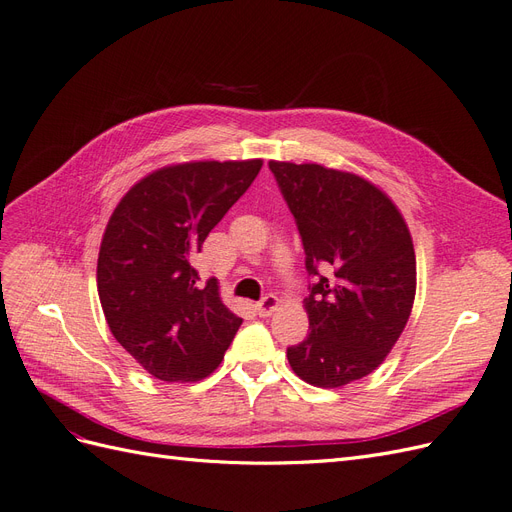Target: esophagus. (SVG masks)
<instances>
[{"instance_id": "1", "label": "esophagus", "mask_w": 512, "mask_h": 512, "mask_svg": "<svg viewBox=\"0 0 512 512\" xmlns=\"http://www.w3.org/2000/svg\"><path fill=\"white\" fill-rule=\"evenodd\" d=\"M277 305H280V299L275 297V294H267L265 299L262 301H258L254 307H256V312H258V316H262V318H267V316H271L275 309H277Z\"/></svg>"}]
</instances>
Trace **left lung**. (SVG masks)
<instances>
[{
    "label": "left lung",
    "instance_id": "obj_1",
    "mask_svg": "<svg viewBox=\"0 0 512 512\" xmlns=\"http://www.w3.org/2000/svg\"><path fill=\"white\" fill-rule=\"evenodd\" d=\"M297 222L309 331L286 356L294 374L337 389L371 374L404 333L416 256L404 215L374 183L320 164L269 162Z\"/></svg>",
    "mask_w": 512,
    "mask_h": 512
}]
</instances>
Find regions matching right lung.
Segmentation results:
<instances>
[{"mask_svg":"<svg viewBox=\"0 0 512 512\" xmlns=\"http://www.w3.org/2000/svg\"><path fill=\"white\" fill-rule=\"evenodd\" d=\"M262 160L185 162L153 170L119 200L98 254L108 329L153 378L196 382L224 359L241 318L194 260L250 188Z\"/></svg>","mask_w":512,"mask_h":512,"instance_id":"obj_1","label":"right lung"}]
</instances>
